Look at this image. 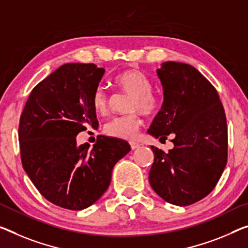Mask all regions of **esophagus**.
<instances>
[{
	"label": "esophagus",
	"instance_id": "34e87169",
	"mask_svg": "<svg viewBox=\"0 0 248 248\" xmlns=\"http://www.w3.org/2000/svg\"><path fill=\"white\" fill-rule=\"evenodd\" d=\"M129 145H131L132 150H136V148L140 147V144L136 143V142H131V143H129Z\"/></svg>",
	"mask_w": 248,
	"mask_h": 248
}]
</instances>
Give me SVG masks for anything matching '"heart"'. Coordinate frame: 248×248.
<instances>
[{"mask_svg": "<svg viewBox=\"0 0 248 248\" xmlns=\"http://www.w3.org/2000/svg\"><path fill=\"white\" fill-rule=\"evenodd\" d=\"M114 84L123 92L131 94L129 112H140L143 115L151 116L157 113L159 101L152 93L150 78L139 70L129 68L117 74L114 78ZM92 106L97 114H105L108 109V94L103 86H97L92 94ZM140 126V120L136 114L115 116L109 120L104 126L106 135L120 140H135Z\"/></svg>", "mask_w": 248, "mask_h": 248, "instance_id": "b5f03b06", "label": "heart"}]
</instances>
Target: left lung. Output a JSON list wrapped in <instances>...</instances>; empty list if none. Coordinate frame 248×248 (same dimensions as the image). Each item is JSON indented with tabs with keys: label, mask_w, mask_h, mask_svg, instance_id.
I'll return each mask as SVG.
<instances>
[{
	"label": "left lung",
	"mask_w": 248,
	"mask_h": 248,
	"mask_svg": "<svg viewBox=\"0 0 248 248\" xmlns=\"http://www.w3.org/2000/svg\"><path fill=\"white\" fill-rule=\"evenodd\" d=\"M156 73L164 100L147 133L159 140L172 134L174 148L165 153L151 146L148 180L167 203L187 206L207 196L225 169V112L215 87L194 66L169 61Z\"/></svg>",
	"instance_id": "left-lung-1"
}]
</instances>
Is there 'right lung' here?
Returning a JSON list of instances; mask_svg holds the SVG:
<instances>
[{
  "mask_svg": "<svg viewBox=\"0 0 248 248\" xmlns=\"http://www.w3.org/2000/svg\"><path fill=\"white\" fill-rule=\"evenodd\" d=\"M104 73L95 64H64L34 87L20 119L23 169L45 199L71 211L100 199L131 151L126 140L103 135L92 150L76 144L79 132L98 127L91 98Z\"/></svg>",
  "mask_w": 248,
  "mask_h": 248,
  "instance_id": "obj_1",
  "label": "right lung"
}]
</instances>
